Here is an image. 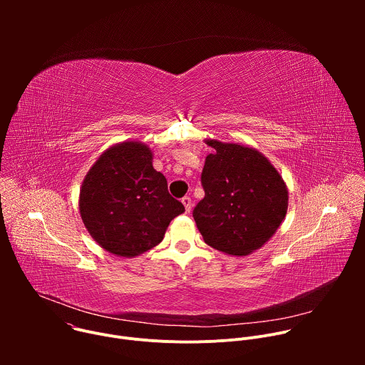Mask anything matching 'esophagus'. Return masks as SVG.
<instances>
[{
	"mask_svg": "<svg viewBox=\"0 0 365 365\" xmlns=\"http://www.w3.org/2000/svg\"><path fill=\"white\" fill-rule=\"evenodd\" d=\"M182 203L185 206V211L190 212V210H192V199L189 196H185V197H182Z\"/></svg>",
	"mask_w": 365,
	"mask_h": 365,
	"instance_id": "34e87169",
	"label": "esophagus"
}]
</instances>
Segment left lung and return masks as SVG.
<instances>
[{
  "label": "left lung",
  "instance_id": "obj_1",
  "mask_svg": "<svg viewBox=\"0 0 365 365\" xmlns=\"http://www.w3.org/2000/svg\"><path fill=\"white\" fill-rule=\"evenodd\" d=\"M215 151L202 170L205 197L193 210L203 241L225 254L244 257L262 248L279 230L287 186L263 153L238 143L206 138Z\"/></svg>",
  "mask_w": 365,
  "mask_h": 365
}]
</instances>
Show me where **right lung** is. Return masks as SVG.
<instances>
[{"label":"right lung","mask_w":365,"mask_h":365,"mask_svg":"<svg viewBox=\"0 0 365 365\" xmlns=\"http://www.w3.org/2000/svg\"><path fill=\"white\" fill-rule=\"evenodd\" d=\"M79 212L99 247L131 258L158 245L185 207L169 195L166 178L153 168L150 147L123 141L108 147L88 170Z\"/></svg>","instance_id":"1"}]
</instances>
